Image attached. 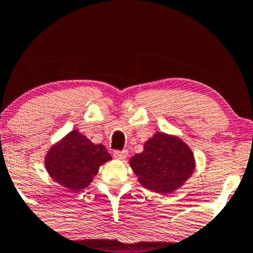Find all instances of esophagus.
<instances>
[{
    "label": "esophagus",
    "instance_id": "34e87169",
    "mask_svg": "<svg viewBox=\"0 0 253 253\" xmlns=\"http://www.w3.org/2000/svg\"><path fill=\"white\" fill-rule=\"evenodd\" d=\"M113 157L118 160H125L127 158V151H114Z\"/></svg>",
    "mask_w": 253,
    "mask_h": 253
}]
</instances>
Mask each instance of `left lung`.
Wrapping results in <instances>:
<instances>
[{"mask_svg": "<svg viewBox=\"0 0 253 253\" xmlns=\"http://www.w3.org/2000/svg\"><path fill=\"white\" fill-rule=\"evenodd\" d=\"M129 166L142 187L160 194L180 188L196 169L192 150L178 135L156 132L144 151L129 159Z\"/></svg>", "mask_w": 253, "mask_h": 253, "instance_id": "obj_1", "label": "left lung"}]
</instances>
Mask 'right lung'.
Masks as SVG:
<instances>
[{
    "label": "right lung",
    "mask_w": 253,
    "mask_h": 253,
    "mask_svg": "<svg viewBox=\"0 0 253 253\" xmlns=\"http://www.w3.org/2000/svg\"><path fill=\"white\" fill-rule=\"evenodd\" d=\"M112 160L102 144H93L78 129H73L48 150L45 171L54 181L72 192L89 186L100 166Z\"/></svg>",
    "instance_id": "right-lung-1"
}]
</instances>
